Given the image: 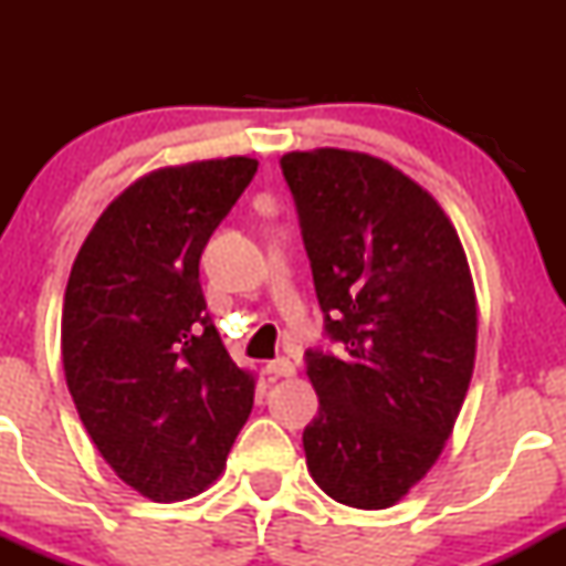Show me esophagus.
I'll use <instances>...</instances> for the list:
<instances>
[{
    "instance_id": "obj_1",
    "label": "esophagus",
    "mask_w": 566,
    "mask_h": 566,
    "mask_svg": "<svg viewBox=\"0 0 566 566\" xmlns=\"http://www.w3.org/2000/svg\"><path fill=\"white\" fill-rule=\"evenodd\" d=\"M265 373H269L271 378H292V375H295V365H292L290 359H274L265 365Z\"/></svg>"
}]
</instances>
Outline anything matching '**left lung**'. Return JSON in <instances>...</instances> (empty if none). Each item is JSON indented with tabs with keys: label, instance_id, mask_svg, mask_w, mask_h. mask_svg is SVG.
I'll use <instances>...</instances> for the list:
<instances>
[{
	"label": "left lung",
	"instance_id": "left-lung-1",
	"mask_svg": "<svg viewBox=\"0 0 566 566\" xmlns=\"http://www.w3.org/2000/svg\"><path fill=\"white\" fill-rule=\"evenodd\" d=\"M282 170L327 333L308 354L319 415L303 450L350 509H391L437 463L476 361L479 308L452 220L391 161L348 148L290 151Z\"/></svg>",
	"mask_w": 566,
	"mask_h": 566
}]
</instances>
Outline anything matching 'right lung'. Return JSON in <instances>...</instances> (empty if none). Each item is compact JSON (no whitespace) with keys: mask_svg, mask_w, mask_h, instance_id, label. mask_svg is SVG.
Returning a JSON list of instances; mask_svg holds the SVG:
<instances>
[{"mask_svg":"<svg viewBox=\"0 0 566 566\" xmlns=\"http://www.w3.org/2000/svg\"><path fill=\"white\" fill-rule=\"evenodd\" d=\"M255 170L258 159L226 157L143 175L71 265L61 319L71 399L103 460L154 503L205 492L250 418L258 378L207 316L199 258Z\"/></svg>","mask_w":566,"mask_h":566,"instance_id":"1","label":"right lung"}]
</instances>
